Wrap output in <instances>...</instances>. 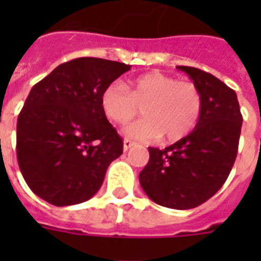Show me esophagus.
<instances>
[{
    "label": "esophagus",
    "mask_w": 261,
    "mask_h": 261,
    "mask_svg": "<svg viewBox=\"0 0 261 261\" xmlns=\"http://www.w3.org/2000/svg\"><path fill=\"white\" fill-rule=\"evenodd\" d=\"M133 145H134V142L131 139H124V142H123V150L127 151Z\"/></svg>",
    "instance_id": "obj_1"
}]
</instances>
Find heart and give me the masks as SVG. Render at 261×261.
Wrapping results in <instances>:
<instances>
[{
    "label": "heart",
    "mask_w": 261,
    "mask_h": 261,
    "mask_svg": "<svg viewBox=\"0 0 261 261\" xmlns=\"http://www.w3.org/2000/svg\"><path fill=\"white\" fill-rule=\"evenodd\" d=\"M100 104L104 115L116 124L128 123L142 108L145 118L123 130L127 138L154 141L164 135L174 142L198 124L203 98L194 83L151 71L131 80L128 85L110 83L101 92Z\"/></svg>",
    "instance_id": "b5f03b06"
}]
</instances>
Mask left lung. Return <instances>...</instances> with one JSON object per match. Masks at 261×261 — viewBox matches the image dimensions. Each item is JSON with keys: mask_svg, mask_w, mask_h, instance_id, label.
<instances>
[{"mask_svg": "<svg viewBox=\"0 0 261 261\" xmlns=\"http://www.w3.org/2000/svg\"><path fill=\"white\" fill-rule=\"evenodd\" d=\"M199 88L203 108L190 134L163 150L149 147L139 173L145 194L160 206L188 210L202 204L226 181L239 150L243 126L237 94L210 73L177 66Z\"/></svg>", "mask_w": 261, "mask_h": 261, "instance_id": "1", "label": "left lung"}]
</instances>
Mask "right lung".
<instances>
[{
	"mask_svg": "<svg viewBox=\"0 0 261 261\" xmlns=\"http://www.w3.org/2000/svg\"><path fill=\"white\" fill-rule=\"evenodd\" d=\"M130 65L77 58L31 89L17 119V161L34 194L54 206L87 202L101 187L123 141L100 97Z\"/></svg>",
	"mask_w": 261,
	"mask_h": 261,
	"instance_id": "right-lung-1",
	"label": "right lung"
}]
</instances>
